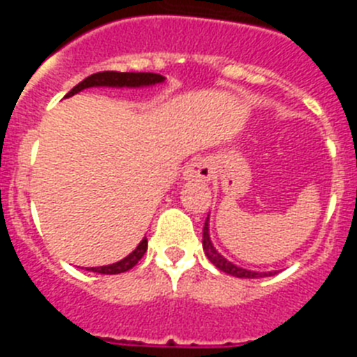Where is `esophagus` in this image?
<instances>
[{"label":"esophagus","instance_id":"34e87169","mask_svg":"<svg viewBox=\"0 0 357 357\" xmlns=\"http://www.w3.org/2000/svg\"><path fill=\"white\" fill-rule=\"evenodd\" d=\"M211 176H213V166L207 159L197 157L185 166L184 178L188 181H211Z\"/></svg>","mask_w":357,"mask_h":357}]
</instances>
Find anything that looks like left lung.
<instances>
[{
    "label": "left lung",
    "mask_w": 357,
    "mask_h": 357,
    "mask_svg": "<svg viewBox=\"0 0 357 357\" xmlns=\"http://www.w3.org/2000/svg\"><path fill=\"white\" fill-rule=\"evenodd\" d=\"M202 245H204V252L209 257L211 263L216 268H220L222 272L229 273V275L239 277V279H257V277H268L275 272H252V270H245V268H239L236 264H232L230 261H227L222 254H218V250L214 248L213 241L209 238V218L206 220V225H204V239H202Z\"/></svg>",
    "instance_id": "1"
}]
</instances>
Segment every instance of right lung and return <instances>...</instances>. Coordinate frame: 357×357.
I'll use <instances>...</instances> for the list:
<instances>
[{
	"instance_id": "add662e5",
	"label": "right lung",
	"mask_w": 357,
	"mask_h": 357,
	"mask_svg": "<svg viewBox=\"0 0 357 357\" xmlns=\"http://www.w3.org/2000/svg\"><path fill=\"white\" fill-rule=\"evenodd\" d=\"M166 78L162 75H157V73H119V71H102L94 73L91 77H87L85 80H82L80 84L75 85L66 98L73 96V94L80 93L84 89H89V87H148V85L162 84ZM148 248V239L143 238V241L137 245L132 254H128L125 259L118 261L114 264H107V266H94L87 268L91 272L96 273H105V275H116V273H123L134 268L135 264L139 263V259L144 255Z\"/></svg>"
}]
</instances>
